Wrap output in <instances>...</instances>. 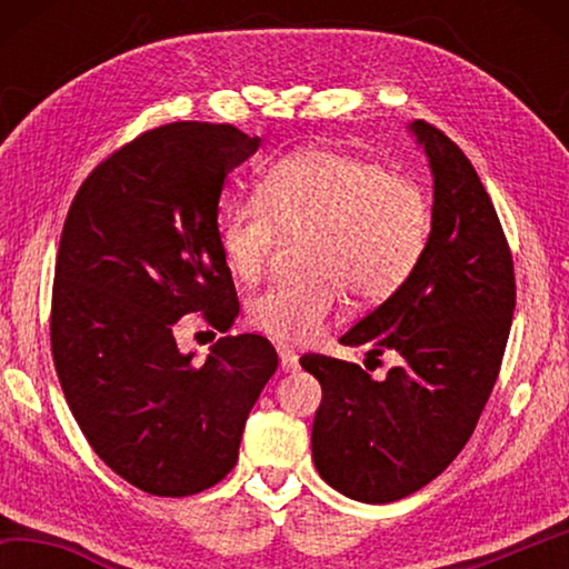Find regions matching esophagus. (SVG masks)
Segmentation results:
<instances>
[{
	"mask_svg": "<svg viewBox=\"0 0 569 569\" xmlns=\"http://www.w3.org/2000/svg\"><path fill=\"white\" fill-rule=\"evenodd\" d=\"M278 356H281V369L286 373L298 369V353L288 349V346H278Z\"/></svg>",
	"mask_w": 569,
	"mask_h": 569,
	"instance_id": "34e87169",
	"label": "esophagus"
}]
</instances>
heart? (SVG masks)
Returning a JSON list of instances; mask_svg holds the SVG:
<instances>
[{
	"label": "heart",
	"instance_id": "obj_1",
	"mask_svg": "<svg viewBox=\"0 0 569 569\" xmlns=\"http://www.w3.org/2000/svg\"><path fill=\"white\" fill-rule=\"evenodd\" d=\"M286 238H301V278L268 286L248 303L263 333L313 343L341 313L346 291L379 303L417 271L431 236L427 192L379 162L333 148L288 152L263 172L258 196L220 208L218 246L228 271L258 281Z\"/></svg>",
	"mask_w": 569,
	"mask_h": 569
}]
</instances>
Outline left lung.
Returning a JSON list of instances; mask_svg holds the SVG:
<instances>
[{"label":"left lung","mask_w":569,"mask_h":569,"mask_svg":"<svg viewBox=\"0 0 569 569\" xmlns=\"http://www.w3.org/2000/svg\"><path fill=\"white\" fill-rule=\"evenodd\" d=\"M411 132L435 172L427 253L397 293L341 336L401 363L373 381L321 353L301 366L321 383L313 465L366 505L409 497L439 477L481 417L502 369L515 313V263L492 198L455 140L417 120Z\"/></svg>","instance_id":"1"}]
</instances>
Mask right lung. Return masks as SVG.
<instances>
[{
    "label": "right lung",
    "instance_id": "add662e5",
    "mask_svg": "<svg viewBox=\"0 0 569 569\" xmlns=\"http://www.w3.org/2000/svg\"><path fill=\"white\" fill-rule=\"evenodd\" d=\"M258 146L233 124H160L104 158L64 218L50 313L57 379L94 455L148 495L218 485L278 369L263 336H223L196 363L172 333L188 313L220 333L236 321L218 198Z\"/></svg>",
    "mask_w": 569,
    "mask_h": 569
}]
</instances>
